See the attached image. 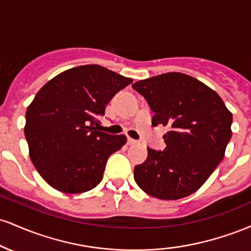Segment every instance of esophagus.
<instances>
[{
	"instance_id": "34e87169",
	"label": "esophagus",
	"mask_w": 251,
	"mask_h": 251,
	"mask_svg": "<svg viewBox=\"0 0 251 251\" xmlns=\"http://www.w3.org/2000/svg\"><path fill=\"white\" fill-rule=\"evenodd\" d=\"M137 143V140L132 139V138H127V145H135Z\"/></svg>"
}]
</instances>
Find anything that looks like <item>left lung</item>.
Wrapping results in <instances>:
<instances>
[{"label":"left lung","mask_w":251,"mask_h":251,"mask_svg":"<svg viewBox=\"0 0 251 251\" xmlns=\"http://www.w3.org/2000/svg\"><path fill=\"white\" fill-rule=\"evenodd\" d=\"M154 112L152 125L168 126L164 151L148 149L134 168V180L154 198L175 201L190 196L208 180L224 158L231 138L232 113L205 83L171 72L134 82Z\"/></svg>","instance_id":"left-lung-1"}]
</instances>
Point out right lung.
I'll use <instances>...</instances> for the list:
<instances>
[{
    "label": "right lung",
    "mask_w": 251,
    "mask_h": 251,
    "mask_svg": "<svg viewBox=\"0 0 251 251\" xmlns=\"http://www.w3.org/2000/svg\"><path fill=\"white\" fill-rule=\"evenodd\" d=\"M131 82L102 66L85 65L57 74L37 92L25 112V135L31 163L51 188L82 194L101 181L108 157L127 139L98 131V118Z\"/></svg>",
    "instance_id": "1"
}]
</instances>
